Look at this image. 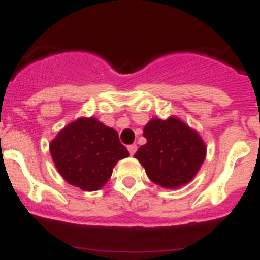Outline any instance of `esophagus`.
Wrapping results in <instances>:
<instances>
[{"mask_svg":"<svg viewBox=\"0 0 260 260\" xmlns=\"http://www.w3.org/2000/svg\"><path fill=\"white\" fill-rule=\"evenodd\" d=\"M128 150H129L131 155L135 154V153H136V150H137V145H136V144H132V145H128Z\"/></svg>","mask_w":260,"mask_h":260,"instance_id":"esophagus-1","label":"esophagus"}]
</instances>
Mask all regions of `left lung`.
I'll return each instance as SVG.
<instances>
[{
    "instance_id": "8db88e82",
    "label": "left lung",
    "mask_w": 260,
    "mask_h": 260,
    "mask_svg": "<svg viewBox=\"0 0 260 260\" xmlns=\"http://www.w3.org/2000/svg\"><path fill=\"white\" fill-rule=\"evenodd\" d=\"M145 145L136 153L149 179L165 188L188 183L205 158L204 143L195 131L177 117L153 119L144 128Z\"/></svg>"
}]
</instances>
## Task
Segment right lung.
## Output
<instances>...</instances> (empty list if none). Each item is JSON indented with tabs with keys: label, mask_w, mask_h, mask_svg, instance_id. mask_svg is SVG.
I'll return each mask as SVG.
<instances>
[{
	"label": "right lung",
	"mask_w": 260,
	"mask_h": 260,
	"mask_svg": "<svg viewBox=\"0 0 260 260\" xmlns=\"http://www.w3.org/2000/svg\"><path fill=\"white\" fill-rule=\"evenodd\" d=\"M49 150L61 177L83 191L102 188L116 162L129 155L116 131L94 117L67 125L52 141Z\"/></svg>",
	"instance_id": "obj_1"
}]
</instances>
